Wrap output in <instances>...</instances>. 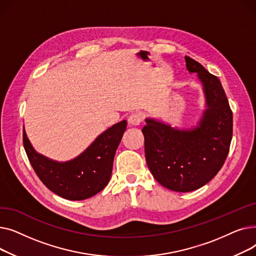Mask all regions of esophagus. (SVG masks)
Segmentation results:
<instances>
[{
  "label": "esophagus",
  "mask_w": 256,
  "mask_h": 256,
  "mask_svg": "<svg viewBox=\"0 0 256 256\" xmlns=\"http://www.w3.org/2000/svg\"><path fill=\"white\" fill-rule=\"evenodd\" d=\"M143 120V114L142 113H132L130 117H128V124L130 126H139Z\"/></svg>",
  "instance_id": "34e87169"
}]
</instances>
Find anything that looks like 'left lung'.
I'll use <instances>...</instances> for the list:
<instances>
[{"mask_svg": "<svg viewBox=\"0 0 256 256\" xmlns=\"http://www.w3.org/2000/svg\"><path fill=\"white\" fill-rule=\"evenodd\" d=\"M189 72L202 83L206 108L198 126L176 130L146 118L142 128L150 171L163 186L191 192L208 184L222 168L232 138V112L219 78L186 56Z\"/></svg>", "mask_w": 256, "mask_h": 256, "instance_id": "left-lung-1", "label": "left lung"}]
</instances>
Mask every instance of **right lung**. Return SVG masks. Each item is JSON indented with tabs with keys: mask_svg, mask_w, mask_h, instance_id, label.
Instances as JSON below:
<instances>
[{
	"mask_svg": "<svg viewBox=\"0 0 256 256\" xmlns=\"http://www.w3.org/2000/svg\"><path fill=\"white\" fill-rule=\"evenodd\" d=\"M126 128V121H120L104 130L83 154L63 163L36 152L24 130L22 142L30 164L48 190L68 200H84L109 182L115 152Z\"/></svg>",
	"mask_w": 256,
	"mask_h": 256,
	"instance_id": "obj_1",
	"label": "right lung"
}]
</instances>
